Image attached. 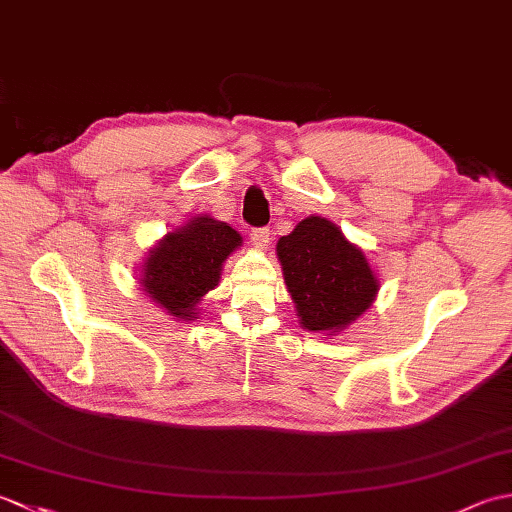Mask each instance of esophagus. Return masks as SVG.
<instances>
[{
	"mask_svg": "<svg viewBox=\"0 0 512 512\" xmlns=\"http://www.w3.org/2000/svg\"><path fill=\"white\" fill-rule=\"evenodd\" d=\"M250 242L257 248H266L270 242V231L268 228H253V231H250Z\"/></svg>",
	"mask_w": 512,
	"mask_h": 512,
	"instance_id": "esophagus-1",
	"label": "esophagus"
}]
</instances>
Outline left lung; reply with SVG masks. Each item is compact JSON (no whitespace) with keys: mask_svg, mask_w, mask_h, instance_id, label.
Instances as JSON below:
<instances>
[{"mask_svg":"<svg viewBox=\"0 0 512 512\" xmlns=\"http://www.w3.org/2000/svg\"><path fill=\"white\" fill-rule=\"evenodd\" d=\"M277 257L303 330L341 332L376 299L380 284L365 253L321 215L279 237Z\"/></svg>","mask_w":512,"mask_h":512,"instance_id":"left-lung-1","label":"left lung"}]
</instances>
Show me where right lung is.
<instances>
[{"label":"right lung","mask_w":512,"mask_h":512,"mask_svg":"<svg viewBox=\"0 0 512 512\" xmlns=\"http://www.w3.org/2000/svg\"><path fill=\"white\" fill-rule=\"evenodd\" d=\"M242 235L226 222L198 215L149 250L140 286L171 317L198 319V303L220 281L222 266Z\"/></svg>","instance_id":"1"}]
</instances>
